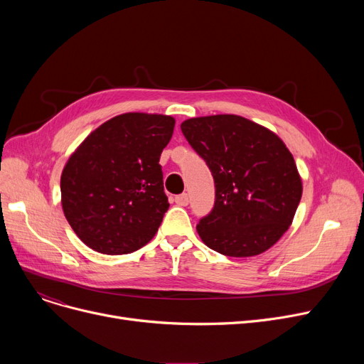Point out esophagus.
I'll use <instances>...</instances> for the list:
<instances>
[{
    "label": "esophagus",
    "mask_w": 364,
    "mask_h": 364,
    "mask_svg": "<svg viewBox=\"0 0 364 364\" xmlns=\"http://www.w3.org/2000/svg\"><path fill=\"white\" fill-rule=\"evenodd\" d=\"M176 203L180 205V206H187L188 205V195L183 193V195L176 196Z\"/></svg>",
    "instance_id": "34e87169"
}]
</instances>
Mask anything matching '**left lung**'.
Returning <instances> with one entry per match:
<instances>
[{"label": "left lung", "mask_w": 364, "mask_h": 364, "mask_svg": "<svg viewBox=\"0 0 364 364\" xmlns=\"http://www.w3.org/2000/svg\"><path fill=\"white\" fill-rule=\"evenodd\" d=\"M206 161L215 205L198 224L202 242L225 257H255L284 235L302 196L292 153L272 129L239 114H211L181 124Z\"/></svg>", "instance_id": "8db88e82"}]
</instances>
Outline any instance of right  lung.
Here are the masks:
<instances>
[{
	"label": "right lung",
	"instance_id": "1",
	"mask_svg": "<svg viewBox=\"0 0 364 364\" xmlns=\"http://www.w3.org/2000/svg\"><path fill=\"white\" fill-rule=\"evenodd\" d=\"M174 125L168 114L122 113L90 132L69 156L62 208L91 250L131 254L156 235L169 208L159 159Z\"/></svg>",
	"mask_w": 364,
	"mask_h": 364
}]
</instances>
